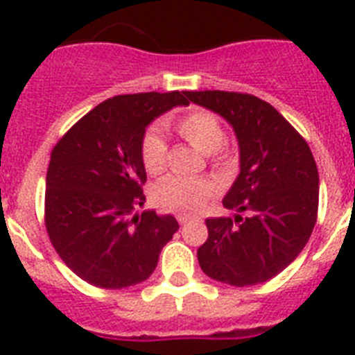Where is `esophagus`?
I'll list each match as a JSON object with an SVG mask.
<instances>
[{"label": "esophagus", "instance_id": "obj_1", "mask_svg": "<svg viewBox=\"0 0 355 355\" xmlns=\"http://www.w3.org/2000/svg\"><path fill=\"white\" fill-rule=\"evenodd\" d=\"M177 221L180 223V225H186V223L193 221V217H191V216H186V214H184V216H177Z\"/></svg>", "mask_w": 355, "mask_h": 355}]
</instances>
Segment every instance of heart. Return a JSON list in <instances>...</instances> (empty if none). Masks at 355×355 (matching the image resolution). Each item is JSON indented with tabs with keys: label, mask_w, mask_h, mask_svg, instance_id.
Instances as JSON below:
<instances>
[{
	"label": "heart",
	"mask_w": 355,
	"mask_h": 355,
	"mask_svg": "<svg viewBox=\"0 0 355 355\" xmlns=\"http://www.w3.org/2000/svg\"><path fill=\"white\" fill-rule=\"evenodd\" d=\"M175 130L184 141L205 153L216 167L230 164V153L225 145L223 123L206 110H193L175 121ZM141 162L149 175H160L167 166V141L158 130L150 128L141 138ZM216 195V186L208 178L169 177L153 191L158 208L178 214H197Z\"/></svg>",
	"instance_id": "1"
}]
</instances>
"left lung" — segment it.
Here are the masks:
<instances>
[{"label": "left lung", "mask_w": 355, "mask_h": 355, "mask_svg": "<svg viewBox=\"0 0 355 355\" xmlns=\"http://www.w3.org/2000/svg\"><path fill=\"white\" fill-rule=\"evenodd\" d=\"M186 97L227 119L239 145V175L223 199L237 214L206 219L208 239L197 250L200 269L236 287L263 284L302 252L313 232L319 210L313 155L291 123L258 97L221 90Z\"/></svg>", "instance_id": "8db88e82"}]
</instances>
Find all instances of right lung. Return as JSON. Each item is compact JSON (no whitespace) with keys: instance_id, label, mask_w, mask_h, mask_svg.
<instances>
[{"instance_id":"1","label":"right lung","mask_w":355,"mask_h":355,"mask_svg":"<svg viewBox=\"0 0 355 355\" xmlns=\"http://www.w3.org/2000/svg\"><path fill=\"white\" fill-rule=\"evenodd\" d=\"M186 92L130 94L103 101L64 134L46 177V228L62 261L85 282L121 289L147 280L178 223L144 206L145 128Z\"/></svg>"}]
</instances>
